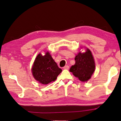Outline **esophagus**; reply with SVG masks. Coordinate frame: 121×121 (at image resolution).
I'll list each match as a JSON object with an SVG mask.
<instances>
[{"label":"esophagus","instance_id":"obj_1","mask_svg":"<svg viewBox=\"0 0 121 121\" xmlns=\"http://www.w3.org/2000/svg\"><path fill=\"white\" fill-rule=\"evenodd\" d=\"M69 65H65V66L64 67H63V69H69Z\"/></svg>","mask_w":121,"mask_h":121}]
</instances>
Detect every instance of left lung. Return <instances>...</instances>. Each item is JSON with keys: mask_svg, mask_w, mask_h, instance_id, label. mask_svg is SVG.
I'll list each match as a JSON object with an SVG mask.
<instances>
[{"mask_svg": "<svg viewBox=\"0 0 121 121\" xmlns=\"http://www.w3.org/2000/svg\"><path fill=\"white\" fill-rule=\"evenodd\" d=\"M76 63L72 65L70 71L82 82H87L95 71V64L91 51L87 49L85 53L79 52L76 56Z\"/></svg>", "mask_w": 121, "mask_h": 121, "instance_id": "1", "label": "left lung"}]
</instances>
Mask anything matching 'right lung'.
Wrapping results in <instances>:
<instances>
[{"label":"right lung","mask_w":121,"mask_h":121,"mask_svg":"<svg viewBox=\"0 0 121 121\" xmlns=\"http://www.w3.org/2000/svg\"><path fill=\"white\" fill-rule=\"evenodd\" d=\"M32 71L37 81L47 85L56 80L62 69L58 67L49 52H47L44 56L40 53L38 55L34 61Z\"/></svg>","instance_id":"add662e5"}]
</instances>
